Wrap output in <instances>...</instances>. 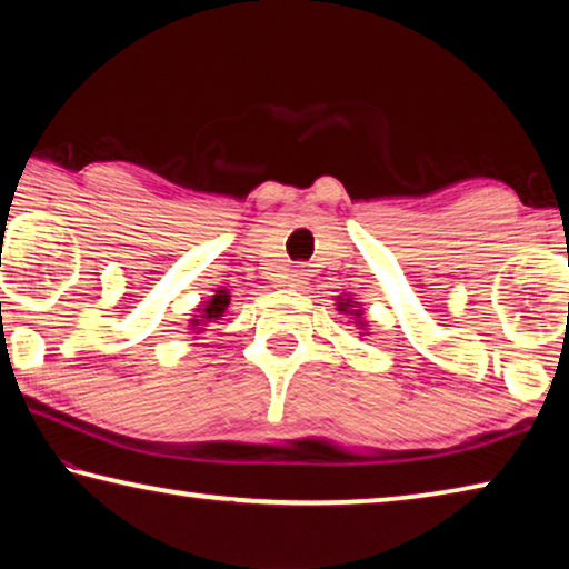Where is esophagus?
<instances>
[{
  "label": "esophagus",
  "mask_w": 569,
  "mask_h": 569,
  "mask_svg": "<svg viewBox=\"0 0 569 569\" xmlns=\"http://www.w3.org/2000/svg\"><path fill=\"white\" fill-rule=\"evenodd\" d=\"M283 278H286L288 286H303L306 283V271H303V268H291V271H288Z\"/></svg>",
  "instance_id": "esophagus-1"
}]
</instances>
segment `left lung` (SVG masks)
Masks as SVG:
<instances>
[{
    "instance_id": "obj_1",
    "label": "left lung",
    "mask_w": 569,
    "mask_h": 569,
    "mask_svg": "<svg viewBox=\"0 0 569 569\" xmlns=\"http://www.w3.org/2000/svg\"><path fill=\"white\" fill-rule=\"evenodd\" d=\"M346 306H349V303H341V308H339V311H343V308H346Z\"/></svg>"
}]
</instances>
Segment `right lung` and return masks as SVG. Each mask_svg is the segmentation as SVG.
Masks as SVG:
<instances>
[{
	"instance_id": "add662e5",
	"label": "right lung",
	"mask_w": 569,
	"mask_h": 569,
	"mask_svg": "<svg viewBox=\"0 0 569 569\" xmlns=\"http://www.w3.org/2000/svg\"><path fill=\"white\" fill-rule=\"evenodd\" d=\"M228 303H230V298H228V293L226 291H218L216 296H213V301L208 303V308H203V319H208V321H218L220 316L226 313V308H228ZM198 321V319H196Z\"/></svg>"
}]
</instances>
